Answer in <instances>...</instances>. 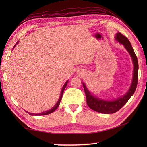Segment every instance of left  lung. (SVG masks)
I'll return each instance as SVG.
<instances>
[{
  "label": "left lung",
  "mask_w": 147,
  "mask_h": 147,
  "mask_svg": "<svg viewBox=\"0 0 147 147\" xmlns=\"http://www.w3.org/2000/svg\"><path fill=\"white\" fill-rule=\"evenodd\" d=\"M115 39L117 41H118L119 43L123 44L125 47L126 49L130 53V56L132 59L134 63V75H133V80L130 88L129 89L128 92L126 94H124L123 97L119 98L113 101H106L103 100H100L97 98L92 96L90 92L88 91V89L85 86V84L83 83V87L85 91V94L86 96L87 104L88 106L93 110L97 111V112L109 114L113 113L119 111V109L122 108L123 106L128 101L131 96L135 92L137 85H138V61L137 56L134 53L132 47L131 45L130 42L129 41L128 38L124 35L122 34L120 32H119L116 34Z\"/></svg>",
  "instance_id": "left-lung-1"
}]
</instances>
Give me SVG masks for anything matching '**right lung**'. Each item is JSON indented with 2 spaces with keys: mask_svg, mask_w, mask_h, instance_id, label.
<instances>
[{
  "mask_svg": "<svg viewBox=\"0 0 147 147\" xmlns=\"http://www.w3.org/2000/svg\"><path fill=\"white\" fill-rule=\"evenodd\" d=\"M14 47H15V46H14ZM67 82H68V81H67L66 83L65 84L64 86H63V88H62L60 96H59V100H58V102H57V103L56 104V105L54 106L53 108H51V109H49V110H48V111H44V112H42V113H36V114H35V113H29V112H28V111H26V112L28 113L29 114V115H48V114H49V113H51L54 112V111L56 110V109H57V108H58V107L59 105V103H60L61 100V98H62V96H63V93L64 89H65V88H66L67 84Z\"/></svg>",
  "mask_w": 147,
  "mask_h": 147,
  "instance_id": "1",
  "label": "right lung"
}]
</instances>
